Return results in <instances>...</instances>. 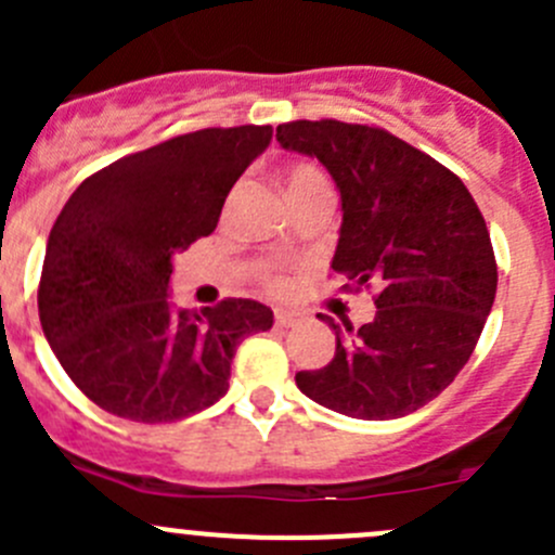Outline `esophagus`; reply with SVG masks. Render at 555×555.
Masks as SVG:
<instances>
[{
  "instance_id": "obj_1",
  "label": "esophagus",
  "mask_w": 555,
  "mask_h": 555,
  "mask_svg": "<svg viewBox=\"0 0 555 555\" xmlns=\"http://www.w3.org/2000/svg\"><path fill=\"white\" fill-rule=\"evenodd\" d=\"M304 319V313L300 311H289V309H279L276 311V324L279 327H295V324Z\"/></svg>"
}]
</instances>
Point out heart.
<instances>
[{
  "instance_id": "b5f03b06",
  "label": "heart",
  "mask_w": 555,
  "mask_h": 555,
  "mask_svg": "<svg viewBox=\"0 0 555 555\" xmlns=\"http://www.w3.org/2000/svg\"><path fill=\"white\" fill-rule=\"evenodd\" d=\"M322 179L324 177L313 169V166H295V169H289V173H287V193L289 195L298 193V190L322 182ZM262 282H266V287L271 289V293H284V289L289 287L287 276L276 273L273 268H262Z\"/></svg>"
}]
</instances>
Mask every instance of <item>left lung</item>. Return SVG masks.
<instances>
[{
    "mask_svg": "<svg viewBox=\"0 0 555 555\" xmlns=\"http://www.w3.org/2000/svg\"><path fill=\"white\" fill-rule=\"evenodd\" d=\"M284 150L311 155L340 193L333 271L346 287H376V317L335 324V357L295 384L319 405L365 422L418 411L459 376L496 295L483 215L456 173L384 128L295 120Z\"/></svg>",
    "mask_w": 555,
    "mask_h": 555,
    "instance_id": "8db88e82",
    "label": "left lung"
}]
</instances>
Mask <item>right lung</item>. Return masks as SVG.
<instances>
[{
	"label": "right lung",
	"instance_id": "add662e5",
	"mask_svg": "<svg viewBox=\"0 0 555 555\" xmlns=\"http://www.w3.org/2000/svg\"><path fill=\"white\" fill-rule=\"evenodd\" d=\"M271 126L204 128L91 173L61 209L39 279V322L77 389L120 418L179 422L225 397L231 362L273 311L228 298L177 311L171 260L209 236Z\"/></svg>",
	"mask_w": 555,
	"mask_h": 555
}]
</instances>
